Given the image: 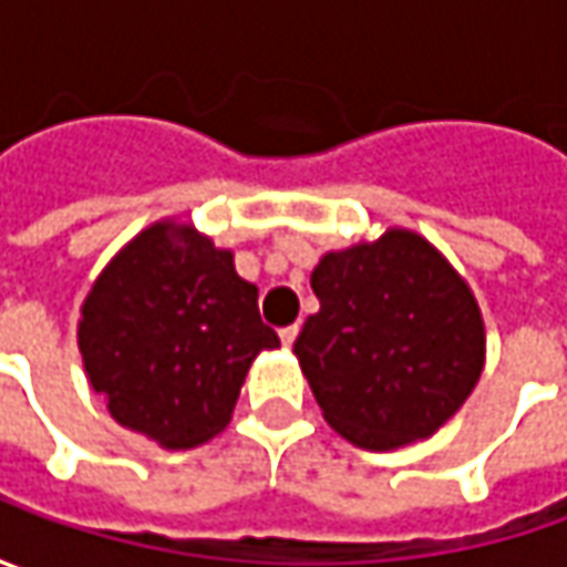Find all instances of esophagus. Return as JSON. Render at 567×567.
<instances>
[{"instance_id":"34e87169","label":"esophagus","mask_w":567,"mask_h":567,"mask_svg":"<svg viewBox=\"0 0 567 567\" xmlns=\"http://www.w3.org/2000/svg\"><path fill=\"white\" fill-rule=\"evenodd\" d=\"M296 334H299V324H287V328H280V343H284V347H293Z\"/></svg>"}]
</instances>
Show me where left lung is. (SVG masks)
<instances>
[{
  "instance_id": "8db88e82",
  "label": "left lung",
  "mask_w": 567,
  "mask_h": 567,
  "mask_svg": "<svg viewBox=\"0 0 567 567\" xmlns=\"http://www.w3.org/2000/svg\"><path fill=\"white\" fill-rule=\"evenodd\" d=\"M318 312L293 353L324 420L369 451L432 435L483 372V318L470 287L423 236L331 251L312 271Z\"/></svg>"
}]
</instances>
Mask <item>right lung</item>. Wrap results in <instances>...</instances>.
Returning <instances> with one entry per match:
<instances>
[{
  "label": "right lung",
  "instance_id": "1",
  "mask_svg": "<svg viewBox=\"0 0 567 567\" xmlns=\"http://www.w3.org/2000/svg\"><path fill=\"white\" fill-rule=\"evenodd\" d=\"M78 347L113 420L179 451L229 423L251 360L280 338L229 251L195 229L157 224L100 274Z\"/></svg>",
  "mask_w": 567,
  "mask_h": 567
}]
</instances>
